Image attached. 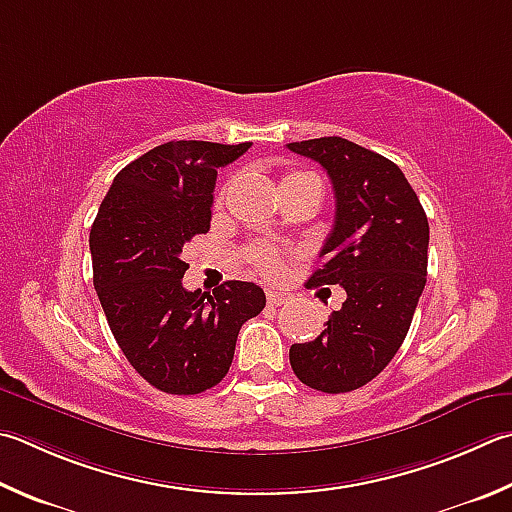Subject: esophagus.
Wrapping results in <instances>:
<instances>
[{"instance_id": "1", "label": "esophagus", "mask_w": 512, "mask_h": 512, "mask_svg": "<svg viewBox=\"0 0 512 512\" xmlns=\"http://www.w3.org/2000/svg\"><path fill=\"white\" fill-rule=\"evenodd\" d=\"M266 300L271 306H282L286 302V295L277 293V291H266Z\"/></svg>"}]
</instances>
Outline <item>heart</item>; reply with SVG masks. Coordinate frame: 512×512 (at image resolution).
<instances>
[{
	"label": "heart",
	"instance_id": "heart-1",
	"mask_svg": "<svg viewBox=\"0 0 512 512\" xmlns=\"http://www.w3.org/2000/svg\"><path fill=\"white\" fill-rule=\"evenodd\" d=\"M302 179H311V174H304V172H288V174L284 176L282 185H284V183H291V181H302ZM250 259H253L259 271H262V273L268 275V277L280 275L282 268H284L280 253H277V250H273V248H268V246H257V248L250 250Z\"/></svg>",
	"mask_w": 512,
	"mask_h": 512
}]
</instances>
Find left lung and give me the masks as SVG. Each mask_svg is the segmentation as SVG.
<instances>
[{
    "label": "left lung",
    "mask_w": 512,
    "mask_h": 512,
    "mask_svg": "<svg viewBox=\"0 0 512 512\" xmlns=\"http://www.w3.org/2000/svg\"><path fill=\"white\" fill-rule=\"evenodd\" d=\"M320 163L336 221L306 286L345 288L318 338L288 351L295 376L324 394L367 385L401 349L427 275L430 226L401 167L340 136L288 143Z\"/></svg>",
    "instance_id": "obj_1"
}]
</instances>
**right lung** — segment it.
Returning <instances> with one entry per match:
<instances>
[{
    "label": "right lung",
    "mask_w": 512,
    "mask_h": 512,
    "mask_svg": "<svg viewBox=\"0 0 512 512\" xmlns=\"http://www.w3.org/2000/svg\"><path fill=\"white\" fill-rule=\"evenodd\" d=\"M250 143L170 141L116 174L89 232L94 286L109 329L138 374L165 394L190 396L228 374L241 324L262 313L253 282L210 293L183 288L181 259L206 235L217 170Z\"/></svg>",
    "instance_id": "obj_1"
}]
</instances>
